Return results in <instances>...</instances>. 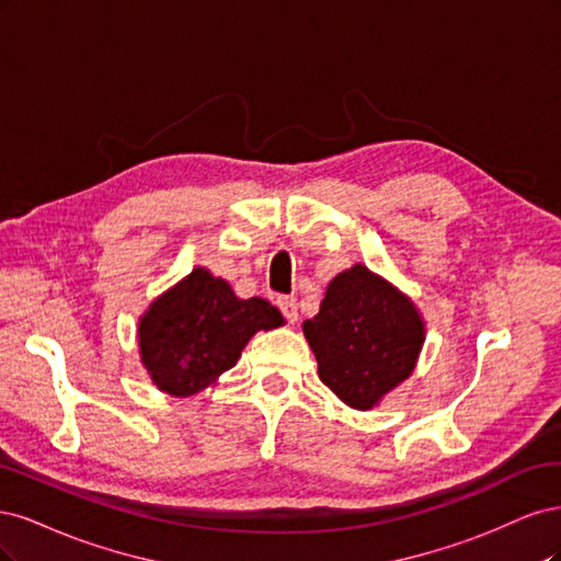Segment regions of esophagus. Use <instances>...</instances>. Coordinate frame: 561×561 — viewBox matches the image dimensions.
<instances>
[{
	"mask_svg": "<svg viewBox=\"0 0 561 561\" xmlns=\"http://www.w3.org/2000/svg\"><path fill=\"white\" fill-rule=\"evenodd\" d=\"M277 307H279L282 314L286 317L288 323H296V321H298V302H296V298L279 296V298H277Z\"/></svg>",
	"mask_w": 561,
	"mask_h": 561,
	"instance_id": "esophagus-1",
	"label": "esophagus"
}]
</instances>
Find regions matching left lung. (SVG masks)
<instances>
[{
    "label": "left lung",
    "instance_id": "obj_1",
    "mask_svg": "<svg viewBox=\"0 0 561 561\" xmlns=\"http://www.w3.org/2000/svg\"><path fill=\"white\" fill-rule=\"evenodd\" d=\"M302 333L321 382L350 408L370 410L410 377L426 331L405 294L356 263L331 279Z\"/></svg>",
    "mask_w": 561,
    "mask_h": 561
}]
</instances>
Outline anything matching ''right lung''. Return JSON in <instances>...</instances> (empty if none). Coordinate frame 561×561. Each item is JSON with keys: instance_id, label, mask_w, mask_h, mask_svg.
I'll use <instances>...</instances> for the list:
<instances>
[{"instance_id": "add662e5", "label": "right lung", "mask_w": 561, "mask_h": 561, "mask_svg": "<svg viewBox=\"0 0 561 561\" xmlns=\"http://www.w3.org/2000/svg\"><path fill=\"white\" fill-rule=\"evenodd\" d=\"M284 317L263 298L242 300L207 267H195L139 317V354L153 385L186 399L230 370L259 331Z\"/></svg>"}]
</instances>
